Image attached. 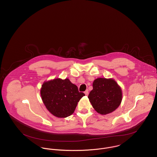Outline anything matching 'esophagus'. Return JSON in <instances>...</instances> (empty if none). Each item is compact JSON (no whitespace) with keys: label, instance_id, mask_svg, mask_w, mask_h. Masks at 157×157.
<instances>
[{"label":"esophagus","instance_id":"obj_1","mask_svg":"<svg viewBox=\"0 0 157 157\" xmlns=\"http://www.w3.org/2000/svg\"><path fill=\"white\" fill-rule=\"evenodd\" d=\"M84 94H85L87 96V95H89V90H86L84 92Z\"/></svg>","mask_w":157,"mask_h":157}]
</instances>
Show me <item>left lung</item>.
I'll return each mask as SVG.
<instances>
[{"instance_id": "8db88e82", "label": "left lung", "mask_w": 157, "mask_h": 157, "mask_svg": "<svg viewBox=\"0 0 157 157\" xmlns=\"http://www.w3.org/2000/svg\"><path fill=\"white\" fill-rule=\"evenodd\" d=\"M88 98L94 109L101 115L114 111L122 100L121 87L113 78H99L94 80Z\"/></svg>"}]
</instances>
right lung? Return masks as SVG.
Instances as JSON below:
<instances>
[{
  "label": "right lung",
  "instance_id": "add662e5",
  "mask_svg": "<svg viewBox=\"0 0 157 157\" xmlns=\"http://www.w3.org/2000/svg\"><path fill=\"white\" fill-rule=\"evenodd\" d=\"M42 101L53 116L65 118L75 111L78 103L85 95L69 79L56 78L44 81L40 89Z\"/></svg>",
  "mask_w": 157,
  "mask_h": 157
}]
</instances>
